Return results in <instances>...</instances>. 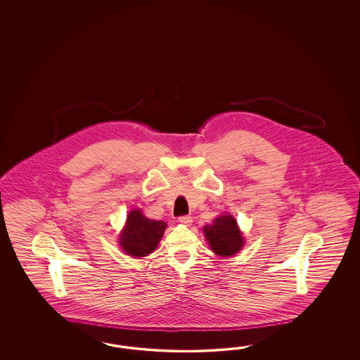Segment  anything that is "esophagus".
<instances>
[{"instance_id":"obj_1","label":"esophagus","mask_w":360,"mask_h":360,"mask_svg":"<svg viewBox=\"0 0 360 360\" xmlns=\"http://www.w3.org/2000/svg\"><path fill=\"white\" fill-rule=\"evenodd\" d=\"M178 221L181 223V224H184V226H191V223H193V218L191 217H181V218L178 219Z\"/></svg>"}]
</instances>
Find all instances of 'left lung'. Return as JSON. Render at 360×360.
Returning a JSON list of instances; mask_svg holds the SVG:
<instances>
[{
  "instance_id": "1",
  "label": "left lung",
  "mask_w": 360,
  "mask_h": 360,
  "mask_svg": "<svg viewBox=\"0 0 360 360\" xmlns=\"http://www.w3.org/2000/svg\"><path fill=\"white\" fill-rule=\"evenodd\" d=\"M203 233L211 251L221 257L235 256L245 244V238L240 231L236 219L229 212L220 214L211 224H206Z\"/></svg>"
}]
</instances>
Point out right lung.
I'll return each mask as SVG.
<instances>
[{"label":"right lung","instance_id":"obj_1","mask_svg":"<svg viewBox=\"0 0 360 360\" xmlns=\"http://www.w3.org/2000/svg\"><path fill=\"white\" fill-rule=\"evenodd\" d=\"M166 227L164 220L146 218L140 208H133L119 233L120 248L131 257H146L158 247Z\"/></svg>","mask_w":360,"mask_h":360}]
</instances>
